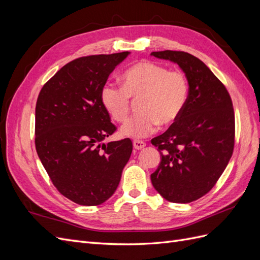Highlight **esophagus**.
<instances>
[{"label": "esophagus", "mask_w": 260, "mask_h": 260, "mask_svg": "<svg viewBox=\"0 0 260 260\" xmlns=\"http://www.w3.org/2000/svg\"><path fill=\"white\" fill-rule=\"evenodd\" d=\"M144 146H145V143L143 142V141H139V140L133 141V147L138 149V151H139V149L144 148Z\"/></svg>", "instance_id": "34e87169"}]
</instances>
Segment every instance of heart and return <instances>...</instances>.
<instances>
[{"instance_id": "b5f03b06", "label": "heart", "mask_w": 260, "mask_h": 260, "mask_svg": "<svg viewBox=\"0 0 260 260\" xmlns=\"http://www.w3.org/2000/svg\"><path fill=\"white\" fill-rule=\"evenodd\" d=\"M122 86L105 83L101 90V103L115 121L127 119L131 99L138 100L140 114L125 122L122 137L143 139L154 133L159 123L169 125L182 114L188 100V81L181 70L149 60H141L122 75Z\"/></svg>"}]
</instances>
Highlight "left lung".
Masks as SVG:
<instances>
[{"label": "left lung", "mask_w": 260, "mask_h": 260, "mask_svg": "<svg viewBox=\"0 0 260 260\" xmlns=\"http://www.w3.org/2000/svg\"><path fill=\"white\" fill-rule=\"evenodd\" d=\"M176 62L188 81L182 114L166 132L152 139L160 164L152 184L165 200L191 203L208 193L229 162L234 147L235 121L225 86L204 62L180 51L152 52Z\"/></svg>", "instance_id": "1"}]
</instances>
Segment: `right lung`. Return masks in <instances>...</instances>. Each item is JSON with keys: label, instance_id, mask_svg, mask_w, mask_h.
<instances>
[{"label": "right lung", "instance_id": "right-lung-1", "mask_svg": "<svg viewBox=\"0 0 260 260\" xmlns=\"http://www.w3.org/2000/svg\"><path fill=\"white\" fill-rule=\"evenodd\" d=\"M130 52L91 55L61 67L36 105V149L53 184L83 206L115 193L132 153L130 139L102 143L116 130L101 103L108 76Z\"/></svg>", "mask_w": 260, "mask_h": 260}]
</instances>
